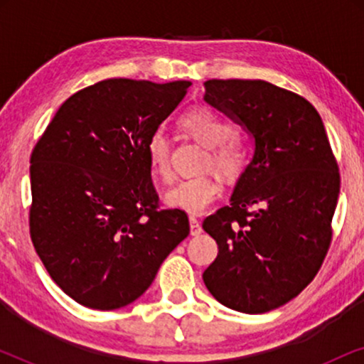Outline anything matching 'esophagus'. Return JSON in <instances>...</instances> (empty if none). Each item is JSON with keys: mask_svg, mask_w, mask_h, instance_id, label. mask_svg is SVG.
Returning a JSON list of instances; mask_svg holds the SVG:
<instances>
[{"mask_svg": "<svg viewBox=\"0 0 364 364\" xmlns=\"http://www.w3.org/2000/svg\"><path fill=\"white\" fill-rule=\"evenodd\" d=\"M188 222H191V235H200V233H202L200 222H198L196 217L188 218Z\"/></svg>", "mask_w": 364, "mask_h": 364, "instance_id": "obj_1", "label": "esophagus"}]
</instances>
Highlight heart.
I'll return each mask as SVG.
<instances>
[{"instance_id": "heart-1", "label": "heart", "mask_w": 364, "mask_h": 364, "mask_svg": "<svg viewBox=\"0 0 364 364\" xmlns=\"http://www.w3.org/2000/svg\"><path fill=\"white\" fill-rule=\"evenodd\" d=\"M178 127L187 137L207 147L203 168H212L222 178L235 182L250 162L247 139L233 132V126L210 107L188 109L178 119ZM171 139L154 131L146 142V156L152 172L162 178L171 177ZM220 193V183L213 176L183 178L166 193L167 205L191 215H198L212 205Z\"/></svg>"}]
</instances>
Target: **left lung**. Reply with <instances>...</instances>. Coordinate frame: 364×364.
<instances>
[{
	"mask_svg": "<svg viewBox=\"0 0 364 364\" xmlns=\"http://www.w3.org/2000/svg\"><path fill=\"white\" fill-rule=\"evenodd\" d=\"M203 99L255 139L230 205L202 227L218 245L203 272L217 301L267 313L310 283L330 248L340 172L316 109L262 79H210Z\"/></svg>",
	"mask_w": 364,
	"mask_h": 364,
	"instance_id": "8db88e82",
	"label": "left lung"
}]
</instances>
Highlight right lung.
Wrapping results in <instances>:
<instances>
[{
	"mask_svg": "<svg viewBox=\"0 0 364 364\" xmlns=\"http://www.w3.org/2000/svg\"><path fill=\"white\" fill-rule=\"evenodd\" d=\"M188 86L96 82L58 109L34 146L29 233L49 277L79 305L137 300L191 232L186 212L159 205L146 156Z\"/></svg>",
	"mask_w": 364,
	"mask_h": 364,
	"instance_id": "right-lung-1",
	"label": "right lung"
}]
</instances>
